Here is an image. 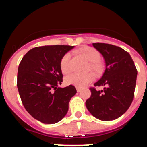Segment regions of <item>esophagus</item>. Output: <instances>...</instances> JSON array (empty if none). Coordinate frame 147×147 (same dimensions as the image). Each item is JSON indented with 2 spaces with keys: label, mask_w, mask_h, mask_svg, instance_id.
Returning a JSON list of instances; mask_svg holds the SVG:
<instances>
[{
  "label": "esophagus",
  "mask_w": 147,
  "mask_h": 147,
  "mask_svg": "<svg viewBox=\"0 0 147 147\" xmlns=\"http://www.w3.org/2000/svg\"><path fill=\"white\" fill-rule=\"evenodd\" d=\"M76 91H77V92H80V91H81L82 88H80V87H76Z\"/></svg>",
  "instance_id": "esophagus-1"
}]
</instances>
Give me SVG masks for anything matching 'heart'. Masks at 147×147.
<instances>
[{
  "instance_id": "heart-1",
  "label": "heart",
  "mask_w": 147,
  "mask_h": 147,
  "mask_svg": "<svg viewBox=\"0 0 147 147\" xmlns=\"http://www.w3.org/2000/svg\"><path fill=\"white\" fill-rule=\"evenodd\" d=\"M77 53L89 62L88 71H92L96 75H99L103 72L105 70V64L100 59L101 54L97 49L91 46H83L78 49ZM70 58L71 56L67 53L62 57L60 60V69L65 74H68L71 71ZM93 80V76L90 73L83 75L79 74H71L65 78V82L67 85L82 88L88 85Z\"/></svg>"
}]
</instances>
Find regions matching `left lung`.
<instances>
[{"label":"left lung","mask_w":147,"mask_h":147,"mask_svg":"<svg viewBox=\"0 0 147 147\" xmlns=\"http://www.w3.org/2000/svg\"><path fill=\"white\" fill-rule=\"evenodd\" d=\"M103 55L106 69L102 77L90 88L91 96L85 105L89 112L102 121L115 120L128 110L134 97L138 71L127 51L116 45L93 43ZM105 86L98 91L96 86Z\"/></svg>","instance_id":"left-lung-1"}]
</instances>
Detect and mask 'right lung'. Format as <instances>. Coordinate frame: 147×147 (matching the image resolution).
Wrapping results in <instances>:
<instances>
[{"mask_svg":"<svg viewBox=\"0 0 147 147\" xmlns=\"http://www.w3.org/2000/svg\"><path fill=\"white\" fill-rule=\"evenodd\" d=\"M74 46L43 45L31 49L18 67L17 86L27 112L44 124H55L64 118L74 85L59 88L63 81L60 60Z\"/></svg>","mask_w":147,"mask_h":147,"instance_id":"1","label":"right lung"}]
</instances>
